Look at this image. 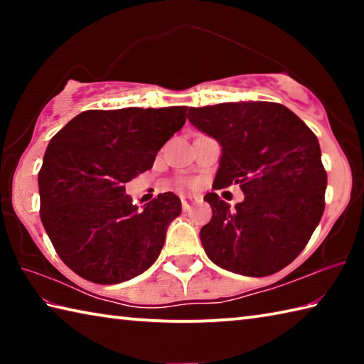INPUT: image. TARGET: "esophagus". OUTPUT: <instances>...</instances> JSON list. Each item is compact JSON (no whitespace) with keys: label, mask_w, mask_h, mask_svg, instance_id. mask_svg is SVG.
I'll use <instances>...</instances> for the list:
<instances>
[{"label":"esophagus","mask_w":364,"mask_h":364,"mask_svg":"<svg viewBox=\"0 0 364 364\" xmlns=\"http://www.w3.org/2000/svg\"><path fill=\"white\" fill-rule=\"evenodd\" d=\"M193 199L191 196H181V205H183V210H188L189 208V200Z\"/></svg>","instance_id":"34e87169"}]
</instances>
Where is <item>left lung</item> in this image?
<instances>
[{
    "label": "left lung",
    "instance_id": "1",
    "mask_svg": "<svg viewBox=\"0 0 364 364\" xmlns=\"http://www.w3.org/2000/svg\"><path fill=\"white\" fill-rule=\"evenodd\" d=\"M188 120L221 146L213 188L239 184L244 200L231 208L205 194L212 220L200 242L220 268L268 276L297 258L324 212L328 175L318 138L278 102L239 101L189 107Z\"/></svg>",
    "mask_w": 364,
    "mask_h": 364
}]
</instances>
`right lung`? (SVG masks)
Returning <instances> with one entry per match:
<instances>
[{"label": "right lung", "instance_id": "right-lung-1", "mask_svg": "<svg viewBox=\"0 0 364 364\" xmlns=\"http://www.w3.org/2000/svg\"><path fill=\"white\" fill-rule=\"evenodd\" d=\"M186 109L85 110L49 141L38 173L40 217L73 273L119 284L157 260L181 200L164 193L138 208L125 184L152 168Z\"/></svg>", "mask_w": 364, "mask_h": 364}]
</instances>
